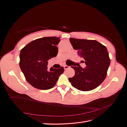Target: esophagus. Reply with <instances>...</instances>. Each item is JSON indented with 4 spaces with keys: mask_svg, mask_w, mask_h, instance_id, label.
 <instances>
[{
    "mask_svg": "<svg viewBox=\"0 0 127 127\" xmlns=\"http://www.w3.org/2000/svg\"><path fill=\"white\" fill-rule=\"evenodd\" d=\"M64 69H68L70 67L68 66H67V65H64Z\"/></svg>",
    "mask_w": 127,
    "mask_h": 127,
    "instance_id": "esophagus-1",
    "label": "esophagus"
}]
</instances>
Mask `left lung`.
<instances>
[{
  "mask_svg": "<svg viewBox=\"0 0 127 127\" xmlns=\"http://www.w3.org/2000/svg\"><path fill=\"white\" fill-rule=\"evenodd\" d=\"M69 41L74 49L78 51V55L85 60L86 67H71L75 74L68 79L72 86L78 90H93L106 78L110 64L107 50L96 40L70 38Z\"/></svg>",
  "mask_w": 127,
  "mask_h": 127,
  "instance_id": "left-lung-1",
  "label": "left lung"
}]
</instances>
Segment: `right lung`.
<instances>
[{
    "label": "right lung",
    "mask_w": 127,
    "mask_h": 127,
    "mask_svg": "<svg viewBox=\"0 0 127 127\" xmlns=\"http://www.w3.org/2000/svg\"><path fill=\"white\" fill-rule=\"evenodd\" d=\"M60 37H44L34 40L23 48L20 55V66L30 85L37 89L47 90L55 86L64 73L63 67L48 69V61L57 56V45Z\"/></svg>",
    "instance_id": "obj_1"
}]
</instances>
